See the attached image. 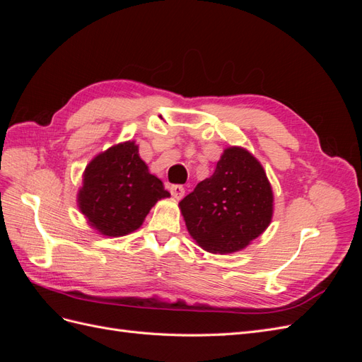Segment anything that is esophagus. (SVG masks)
I'll return each mask as SVG.
<instances>
[{"label": "esophagus", "instance_id": "obj_1", "mask_svg": "<svg viewBox=\"0 0 362 362\" xmlns=\"http://www.w3.org/2000/svg\"><path fill=\"white\" fill-rule=\"evenodd\" d=\"M169 190H170V194L173 196L175 199H181L182 196H184V192H185L182 185H180V184H173V185H170Z\"/></svg>", "mask_w": 362, "mask_h": 362}]
</instances>
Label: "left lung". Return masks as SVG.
<instances>
[{"label": "left lung", "mask_w": 362, "mask_h": 362, "mask_svg": "<svg viewBox=\"0 0 362 362\" xmlns=\"http://www.w3.org/2000/svg\"><path fill=\"white\" fill-rule=\"evenodd\" d=\"M187 231L211 254L245 249L266 231L273 216V192L261 163L249 151H223L214 173L180 202Z\"/></svg>", "instance_id": "8db88e82"}]
</instances>
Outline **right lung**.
Listing matches in <instances>:
<instances>
[{"label": "right lung", "instance_id": "1", "mask_svg": "<svg viewBox=\"0 0 362 362\" xmlns=\"http://www.w3.org/2000/svg\"><path fill=\"white\" fill-rule=\"evenodd\" d=\"M169 196L140 158L136 141H124L87 164L78 208L100 234L122 237L140 228L157 201Z\"/></svg>", "mask_w": 362, "mask_h": 362}]
</instances>
